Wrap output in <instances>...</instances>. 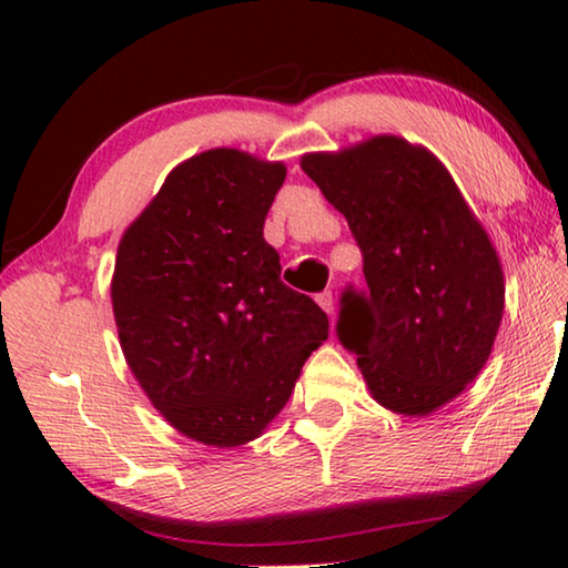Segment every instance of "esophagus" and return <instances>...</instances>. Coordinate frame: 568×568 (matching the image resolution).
Returning <instances> with one entry per match:
<instances>
[{
    "label": "esophagus",
    "mask_w": 568,
    "mask_h": 568,
    "mask_svg": "<svg viewBox=\"0 0 568 568\" xmlns=\"http://www.w3.org/2000/svg\"><path fill=\"white\" fill-rule=\"evenodd\" d=\"M318 305L323 307L325 313L328 315H333V307H335V297H333V293L331 291H325V293H321L318 295Z\"/></svg>",
    "instance_id": "obj_1"
}]
</instances>
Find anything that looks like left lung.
Returning <instances> with one entry per match:
<instances>
[{
	"instance_id": "left-lung-1",
	"label": "left lung",
	"mask_w": 568,
	"mask_h": 568,
	"mask_svg": "<svg viewBox=\"0 0 568 568\" xmlns=\"http://www.w3.org/2000/svg\"><path fill=\"white\" fill-rule=\"evenodd\" d=\"M301 168L363 253L368 293H343L341 343L373 400L398 416H430L491 355L506 297L491 237L444 162L396 134L307 152Z\"/></svg>"
}]
</instances>
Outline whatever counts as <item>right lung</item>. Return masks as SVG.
Returning a JSON list of instances; mask_svg holds the SVG:
<instances>
[{
  "label": "right lung",
  "mask_w": 568,
  "mask_h": 568,
  "mask_svg": "<svg viewBox=\"0 0 568 568\" xmlns=\"http://www.w3.org/2000/svg\"><path fill=\"white\" fill-rule=\"evenodd\" d=\"M283 162L215 148L170 172L122 233L112 313L134 381L172 428L213 448L263 434L328 315L281 281L263 225Z\"/></svg>",
  "instance_id": "add662e5"
}]
</instances>
